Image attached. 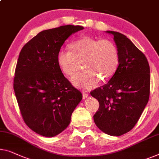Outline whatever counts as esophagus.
<instances>
[{
    "mask_svg": "<svg viewBox=\"0 0 159 159\" xmlns=\"http://www.w3.org/2000/svg\"><path fill=\"white\" fill-rule=\"evenodd\" d=\"M89 97V95L86 93H83V99H86Z\"/></svg>",
    "mask_w": 159,
    "mask_h": 159,
    "instance_id": "1",
    "label": "esophagus"
}]
</instances>
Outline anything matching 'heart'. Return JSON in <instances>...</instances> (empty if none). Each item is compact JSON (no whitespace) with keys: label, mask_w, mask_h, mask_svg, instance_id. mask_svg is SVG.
Returning a JSON list of instances; mask_svg holds the SVG:
<instances>
[{"label":"heart","mask_w":159,"mask_h":159,"mask_svg":"<svg viewBox=\"0 0 159 159\" xmlns=\"http://www.w3.org/2000/svg\"><path fill=\"white\" fill-rule=\"evenodd\" d=\"M71 51L61 50L57 54V63L66 75L76 74L80 62H84V71L73 77L75 87L91 90L101 79L106 81L116 73L119 63V53L115 43L109 40L84 37L70 45Z\"/></svg>","instance_id":"heart-1"}]
</instances>
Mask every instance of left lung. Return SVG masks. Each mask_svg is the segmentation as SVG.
<instances>
[{
    "instance_id": "left-lung-1",
    "label": "left lung",
    "mask_w": 159,
    "mask_h": 159,
    "mask_svg": "<svg viewBox=\"0 0 159 159\" xmlns=\"http://www.w3.org/2000/svg\"><path fill=\"white\" fill-rule=\"evenodd\" d=\"M106 32L113 35L119 63L109 81L91 93L99 102L93 120L103 133L119 136L134 127L148 103L150 67L145 55L125 35Z\"/></svg>"
}]
</instances>
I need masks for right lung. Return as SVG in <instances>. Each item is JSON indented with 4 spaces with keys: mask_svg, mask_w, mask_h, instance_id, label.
<instances>
[{
    "mask_svg": "<svg viewBox=\"0 0 159 159\" xmlns=\"http://www.w3.org/2000/svg\"><path fill=\"white\" fill-rule=\"evenodd\" d=\"M83 29L67 25L43 30L19 54L14 92L25 123L41 136L53 137L64 131L82 100L59 68L57 54L68 37Z\"/></svg>",
    "mask_w": 159,
    "mask_h": 159,
    "instance_id": "obj_1",
    "label": "right lung"
}]
</instances>
